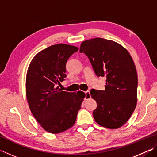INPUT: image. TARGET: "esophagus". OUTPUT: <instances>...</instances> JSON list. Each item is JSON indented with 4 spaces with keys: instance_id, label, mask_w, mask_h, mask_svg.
I'll list each match as a JSON object with an SVG mask.
<instances>
[{
    "instance_id": "obj_1",
    "label": "esophagus",
    "mask_w": 157,
    "mask_h": 157,
    "mask_svg": "<svg viewBox=\"0 0 157 157\" xmlns=\"http://www.w3.org/2000/svg\"><path fill=\"white\" fill-rule=\"evenodd\" d=\"M91 98V95H90V91H85V100H88L89 98Z\"/></svg>"
}]
</instances>
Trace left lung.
<instances>
[{"mask_svg": "<svg viewBox=\"0 0 157 157\" xmlns=\"http://www.w3.org/2000/svg\"><path fill=\"white\" fill-rule=\"evenodd\" d=\"M79 52L88 57L98 77H105V91L91 89L97 102L93 112L96 123L117 129L129 120L137 102L138 77L129 52L118 43L102 38L82 42Z\"/></svg>", "mask_w": 157, "mask_h": 157, "instance_id": "left-lung-1", "label": "left lung"}]
</instances>
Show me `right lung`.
<instances>
[{"mask_svg":"<svg viewBox=\"0 0 157 157\" xmlns=\"http://www.w3.org/2000/svg\"><path fill=\"white\" fill-rule=\"evenodd\" d=\"M78 48L59 44L35 55L26 75V97L34 118L46 132L58 134L75 124L85 98L83 91L68 92L58 85L64 80L66 64Z\"/></svg>","mask_w":157,"mask_h":157,"instance_id":"right-lung-1","label":"right lung"}]
</instances>
